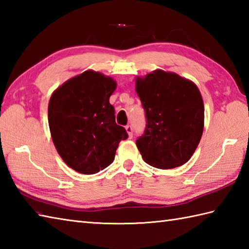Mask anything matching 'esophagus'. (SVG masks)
Returning a JSON list of instances; mask_svg holds the SVG:
<instances>
[{"label":"esophagus","instance_id":"esophagus-1","mask_svg":"<svg viewBox=\"0 0 249 249\" xmlns=\"http://www.w3.org/2000/svg\"><path fill=\"white\" fill-rule=\"evenodd\" d=\"M125 129H126V131H127V134L129 135V137H133V126H131V125H127V126H126V127H125Z\"/></svg>","mask_w":249,"mask_h":249}]
</instances>
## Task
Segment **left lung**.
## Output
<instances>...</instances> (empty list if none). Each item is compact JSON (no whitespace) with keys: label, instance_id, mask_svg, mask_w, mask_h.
<instances>
[{"label":"left lung","instance_id":"1","mask_svg":"<svg viewBox=\"0 0 249 249\" xmlns=\"http://www.w3.org/2000/svg\"><path fill=\"white\" fill-rule=\"evenodd\" d=\"M136 91L146 119L144 133L136 141L143 160L158 169L184 165L203 133L204 106L199 89L177 73L158 70L137 78Z\"/></svg>","mask_w":249,"mask_h":249}]
</instances>
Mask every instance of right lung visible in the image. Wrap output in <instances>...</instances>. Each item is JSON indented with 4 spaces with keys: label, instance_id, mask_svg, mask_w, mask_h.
Returning <instances> with one entry per match:
<instances>
[{
    "label": "right lung",
    "instance_id": "right-lung-1",
    "mask_svg": "<svg viewBox=\"0 0 249 249\" xmlns=\"http://www.w3.org/2000/svg\"><path fill=\"white\" fill-rule=\"evenodd\" d=\"M116 83L109 77L87 71L52 94L48 121L52 141L68 167L94 174L112 163L120 141L128 138L115 123L109 103Z\"/></svg>",
    "mask_w": 249,
    "mask_h": 249
}]
</instances>
